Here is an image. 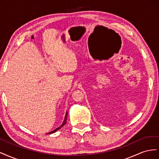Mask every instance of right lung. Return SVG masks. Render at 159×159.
Masks as SVG:
<instances>
[{
    "label": "right lung",
    "instance_id": "right-lung-1",
    "mask_svg": "<svg viewBox=\"0 0 159 159\" xmlns=\"http://www.w3.org/2000/svg\"><path fill=\"white\" fill-rule=\"evenodd\" d=\"M67 118H68V113H66V116H65V118H64V123H62V125H61L60 126V127H57V129H56L55 130H54V131H51V132H50V133H48V134H51V133H55L56 131H57V130H59V129H60L61 128V127H63L64 125H65V124L66 123V121H67Z\"/></svg>",
    "mask_w": 159,
    "mask_h": 159
}]
</instances>
